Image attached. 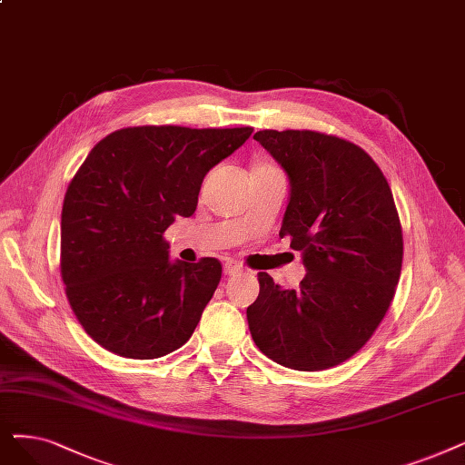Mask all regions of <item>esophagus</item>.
<instances>
[{"mask_svg":"<svg viewBox=\"0 0 465 465\" xmlns=\"http://www.w3.org/2000/svg\"><path fill=\"white\" fill-rule=\"evenodd\" d=\"M240 272H242V267H240L238 263H234V262H227L225 263V274L234 276V274H240Z\"/></svg>","mask_w":465,"mask_h":465,"instance_id":"34e87169","label":"esophagus"}]
</instances>
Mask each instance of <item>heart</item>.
<instances>
[{
  "mask_svg": "<svg viewBox=\"0 0 465 465\" xmlns=\"http://www.w3.org/2000/svg\"><path fill=\"white\" fill-rule=\"evenodd\" d=\"M263 168H271V165H263Z\"/></svg>",
  "mask_w": 465,
  "mask_h": 465,
  "instance_id": "heart-1",
  "label": "heart"
}]
</instances>
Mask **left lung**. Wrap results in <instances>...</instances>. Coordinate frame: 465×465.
Segmentation results:
<instances>
[{"mask_svg":"<svg viewBox=\"0 0 465 465\" xmlns=\"http://www.w3.org/2000/svg\"><path fill=\"white\" fill-rule=\"evenodd\" d=\"M281 163L290 198L281 238L302 252L297 290L259 272L246 317L259 351L286 368L336 366L372 338L393 302L402 267L395 200L361 146L309 129L253 135Z\"/></svg>","mask_w":465,"mask_h":465,"instance_id":"8db88e82","label":"left lung"}]
</instances>
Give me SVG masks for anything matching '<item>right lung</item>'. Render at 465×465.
<instances>
[{"mask_svg":"<svg viewBox=\"0 0 465 465\" xmlns=\"http://www.w3.org/2000/svg\"><path fill=\"white\" fill-rule=\"evenodd\" d=\"M253 129L125 127L91 148L68 184L61 274L87 336L125 359H158L189 341L221 263L172 262L163 232L191 217L206 173Z\"/></svg>","mask_w":465,"mask_h":465,"instance_id":"add662e5","label":"right lung"}]
</instances>
